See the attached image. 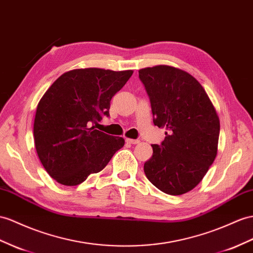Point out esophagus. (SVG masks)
<instances>
[{"label":"esophagus","mask_w":253,"mask_h":253,"mask_svg":"<svg viewBox=\"0 0 253 253\" xmlns=\"http://www.w3.org/2000/svg\"><path fill=\"white\" fill-rule=\"evenodd\" d=\"M126 142L129 144H138L139 143V140H133V139H126Z\"/></svg>","instance_id":"obj_1"}]
</instances>
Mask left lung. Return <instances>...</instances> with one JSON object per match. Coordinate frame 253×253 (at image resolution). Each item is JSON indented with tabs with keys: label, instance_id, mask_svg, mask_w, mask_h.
<instances>
[{
	"label": "left lung",
	"instance_id": "8db88e82",
	"mask_svg": "<svg viewBox=\"0 0 253 253\" xmlns=\"http://www.w3.org/2000/svg\"><path fill=\"white\" fill-rule=\"evenodd\" d=\"M150 97L155 126L167 129L144 164L148 180L179 196L196 187L217 155L219 118L203 86L184 70L166 65L139 70Z\"/></svg>",
	"mask_w": 253,
	"mask_h": 253
}]
</instances>
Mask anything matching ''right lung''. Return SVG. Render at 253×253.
Wrapping results in <instances>:
<instances>
[{"instance_id": "right-lung-1", "label": "right lung", "mask_w": 253, "mask_h": 253, "mask_svg": "<svg viewBox=\"0 0 253 253\" xmlns=\"http://www.w3.org/2000/svg\"><path fill=\"white\" fill-rule=\"evenodd\" d=\"M132 73L70 70L44 93L36 109L34 141L41 163L57 183H83L124 146V139L97 130L95 125L102 116H109L110 101Z\"/></svg>"}]
</instances>
